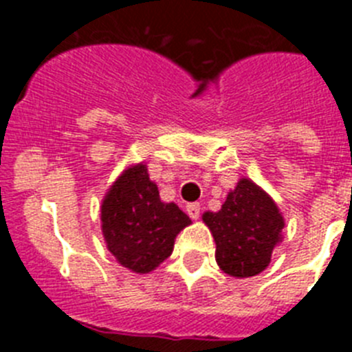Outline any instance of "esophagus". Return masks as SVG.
I'll return each instance as SVG.
<instances>
[{"mask_svg":"<svg viewBox=\"0 0 352 352\" xmlns=\"http://www.w3.org/2000/svg\"><path fill=\"white\" fill-rule=\"evenodd\" d=\"M186 213H188V217H190L192 220H197L199 214H201V206H199L197 203H192L186 206Z\"/></svg>","mask_w":352,"mask_h":352,"instance_id":"esophagus-1","label":"esophagus"}]
</instances>
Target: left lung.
Returning a JSON list of instances; mask_svg holds the SVG:
<instances>
[{"mask_svg": "<svg viewBox=\"0 0 352 352\" xmlns=\"http://www.w3.org/2000/svg\"><path fill=\"white\" fill-rule=\"evenodd\" d=\"M203 222L217 245V264L236 278L256 276L268 268L285 226L272 195L248 178L239 179L219 211H204Z\"/></svg>", "mask_w": 352, "mask_h": 352, "instance_id": "left-lung-1", "label": "left lung"}]
</instances>
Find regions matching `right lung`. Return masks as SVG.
I'll use <instances>...</instances> for the list:
<instances>
[{
    "mask_svg": "<svg viewBox=\"0 0 352 352\" xmlns=\"http://www.w3.org/2000/svg\"><path fill=\"white\" fill-rule=\"evenodd\" d=\"M107 250L123 268L144 275L173 254L174 239L192 220L174 203H164L146 164L126 167L100 206Z\"/></svg>",
    "mask_w": 352,
    "mask_h": 352,
    "instance_id": "right-lung-1",
    "label": "right lung"
}]
</instances>
